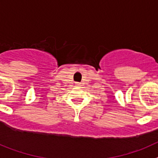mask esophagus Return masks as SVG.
I'll return each mask as SVG.
<instances>
[{
  "mask_svg": "<svg viewBox=\"0 0 158 158\" xmlns=\"http://www.w3.org/2000/svg\"><path fill=\"white\" fill-rule=\"evenodd\" d=\"M77 85H79V84H77Z\"/></svg>",
  "mask_w": 158,
  "mask_h": 158,
  "instance_id": "1",
  "label": "esophagus"
}]
</instances>
